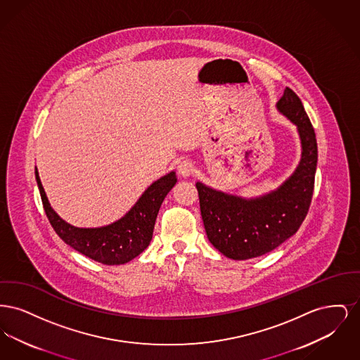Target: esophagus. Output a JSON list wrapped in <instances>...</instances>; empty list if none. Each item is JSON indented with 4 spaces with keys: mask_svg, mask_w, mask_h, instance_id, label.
Masks as SVG:
<instances>
[{
    "mask_svg": "<svg viewBox=\"0 0 360 360\" xmlns=\"http://www.w3.org/2000/svg\"><path fill=\"white\" fill-rule=\"evenodd\" d=\"M194 172V169H193V165H191V162H188V160H182L179 165H178V172H179V175H182V176H190L191 174Z\"/></svg>",
    "mask_w": 360,
    "mask_h": 360,
    "instance_id": "esophagus-1",
    "label": "esophagus"
}]
</instances>
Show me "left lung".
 I'll return each instance as SVG.
<instances>
[{
	"label": "left lung",
	"mask_w": 360,
	"mask_h": 360,
	"mask_svg": "<svg viewBox=\"0 0 360 360\" xmlns=\"http://www.w3.org/2000/svg\"><path fill=\"white\" fill-rule=\"evenodd\" d=\"M276 108L297 125L302 144L301 162L281 188L257 200H243L195 184L207 239L235 260L264 255L289 239L305 220L311 202L317 166L314 129L290 87Z\"/></svg>",
	"instance_id": "left-lung-1"
}]
</instances>
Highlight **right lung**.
<instances>
[{"label": "right lung", "mask_w": 360, "mask_h": 360, "mask_svg": "<svg viewBox=\"0 0 360 360\" xmlns=\"http://www.w3.org/2000/svg\"><path fill=\"white\" fill-rule=\"evenodd\" d=\"M34 175L44 212L58 236L79 254L109 266L124 264L148 247L158 212L167 193L176 184L175 172H172L147 188L135 206L119 221L101 228H75L53 212L36 167Z\"/></svg>", "instance_id": "right-lung-1"}]
</instances>
